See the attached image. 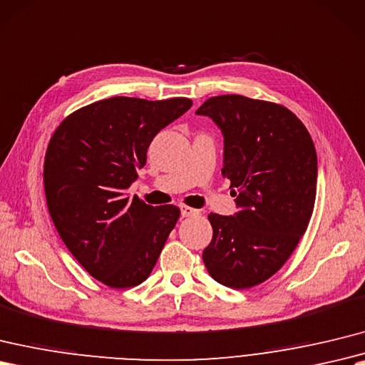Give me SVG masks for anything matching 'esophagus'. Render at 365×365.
Wrapping results in <instances>:
<instances>
[{"mask_svg":"<svg viewBox=\"0 0 365 365\" xmlns=\"http://www.w3.org/2000/svg\"><path fill=\"white\" fill-rule=\"evenodd\" d=\"M180 211H182V216H183V217H191V216H199V215H200V210L191 208V207H188V205H182V207H180Z\"/></svg>","mask_w":365,"mask_h":365,"instance_id":"34e87169","label":"esophagus"}]
</instances>
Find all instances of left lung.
Here are the masks:
<instances>
[{
  "label": "left lung",
  "mask_w": 365,
  "mask_h": 365,
  "mask_svg": "<svg viewBox=\"0 0 365 365\" xmlns=\"http://www.w3.org/2000/svg\"><path fill=\"white\" fill-rule=\"evenodd\" d=\"M197 115L224 133L222 177L240 211L208 215L213 240L202 258L217 283L249 289L283 267L307 232L317 190L311 135L289 108L241 95L208 98Z\"/></svg>",
  "instance_id": "left-lung-1"
}]
</instances>
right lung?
Here are the masks:
<instances>
[{"instance_id": "1", "label": "right lung", "mask_w": 365, "mask_h": 365, "mask_svg": "<svg viewBox=\"0 0 365 365\" xmlns=\"http://www.w3.org/2000/svg\"><path fill=\"white\" fill-rule=\"evenodd\" d=\"M191 106L188 98L96 101L68 115L49 140L51 219L73 257L108 287L143 283L179 221V207H152L125 191L146 165L150 141Z\"/></svg>"}]
</instances>
